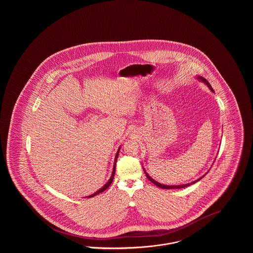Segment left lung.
Segmentation results:
<instances>
[{
    "label": "left lung",
    "mask_w": 253,
    "mask_h": 253,
    "mask_svg": "<svg viewBox=\"0 0 253 253\" xmlns=\"http://www.w3.org/2000/svg\"><path fill=\"white\" fill-rule=\"evenodd\" d=\"M195 78H196V80H198L200 83H203L204 84L207 85L208 87H209V89L212 92V93H214V90L212 89V87H211V85L209 84V82L203 78V77H201V76H195ZM143 170H144L145 174H146V176H147V178L149 179V180L151 181L152 183H154L156 186L157 187H159V188H161V189H165V190H171V189H181V188H186V187H188V186H190V185H193L194 183H196V182H198L199 180H201L203 177H204L205 175L208 173V171L205 173L204 175H202L201 177H199L198 179H196V180L193 181V182H191V183H188V184H183V185H170V186H169V185H164V184H161V183H159V182H157V180H155L154 178H152L149 174H148V172L146 171V169H145L144 167H143Z\"/></svg>",
    "instance_id": "left-lung-1"
}]
</instances>
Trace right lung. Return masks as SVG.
<instances>
[{"label": "right lung", "mask_w": 253, "mask_h": 253, "mask_svg": "<svg viewBox=\"0 0 253 253\" xmlns=\"http://www.w3.org/2000/svg\"><path fill=\"white\" fill-rule=\"evenodd\" d=\"M121 146H120V148H119V150H118V152H117V154H116V157H115V161H114V167H113V171H112V174H111V177L109 178L108 182L102 187V188H100L97 192L94 193V194H92V195H90V196H88V197H94V196H96L97 194H99L100 193H102V192H104L105 190H107L109 187H110V185L112 184V182L114 180V176H115V171H116V165H117V160H118V157H119V154H120V150H121Z\"/></svg>", "instance_id": "add662e5"}]
</instances>
